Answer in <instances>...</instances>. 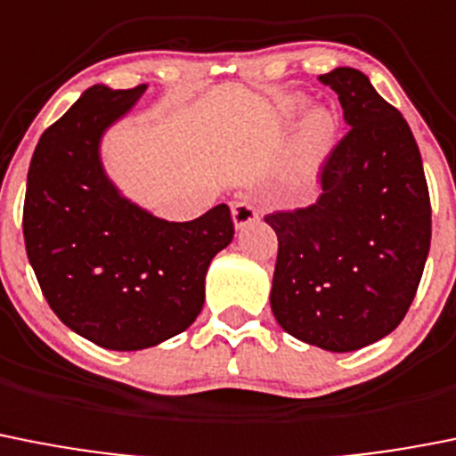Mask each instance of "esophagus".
I'll use <instances>...</instances> for the list:
<instances>
[{
    "instance_id": "34e87169",
    "label": "esophagus",
    "mask_w": 456,
    "mask_h": 456,
    "mask_svg": "<svg viewBox=\"0 0 456 456\" xmlns=\"http://www.w3.org/2000/svg\"><path fill=\"white\" fill-rule=\"evenodd\" d=\"M231 210H232V221H235L237 228H244V225L260 219V212H257L256 206L248 203V200H235V203L231 206Z\"/></svg>"
}]
</instances>
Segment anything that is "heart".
Segmentation results:
<instances>
[{"mask_svg": "<svg viewBox=\"0 0 456 456\" xmlns=\"http://www.w3.org/2000/svg\"><path fill=\"white\" fill-rule=\"evenodd\" d=\"M303 108L300 99H291L287 102L285 110L287 115H296V112ZM332 117L325 110L312 112L303 124V131L298 135V146H296V174L300 176H307L310 171H314V167L319 165L321 158L328 151L330 140H332Z\"/></svg>", "mask_w": 456, "mask_h": 456, "instance_id": "b5f03b06", "label": "heart"}]
</instances>
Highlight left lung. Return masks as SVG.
I'll return each mask as SVG.
<instances>
[{"instance_id":"8db88e82","label":"left lung","mask_w":456,"mask_h":456,"mask_svg":"<svg viewBox=\"0 0 456 456\" xmlns=\"http://www.w3.org/2000/svg\"><path fill=\"white\" fill-rule=\"evenodd\" d=\"M350 131L307 208L265 216L278 235L271 310L305 344L350 353L394 332L423 278L432 206L419 144L398 108L353 67L321 74Z\"/></svg>"}]
</instances>
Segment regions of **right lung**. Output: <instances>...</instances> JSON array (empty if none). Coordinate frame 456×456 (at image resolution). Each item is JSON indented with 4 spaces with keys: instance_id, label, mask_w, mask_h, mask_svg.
<instances>
[{
    "instance_id": "obj_1",
    "label": "right lung",
    "mask_w": 456,
    "mask_h": 456,
    "mask_svg": "<svg viewBox=\"0 0 456 456\" xmlns=\"http://www.w3.org/2000/svg\"><path fill=\"white\" fill-rule=\"evenodd\" d=\"M146 86H94L33 151L24 196L27 256L53 314L108 350H142L190 328L212 257L232 241L231 208L165 221L115 190L99 140Z\"/></svg>"
}]
</instances>
